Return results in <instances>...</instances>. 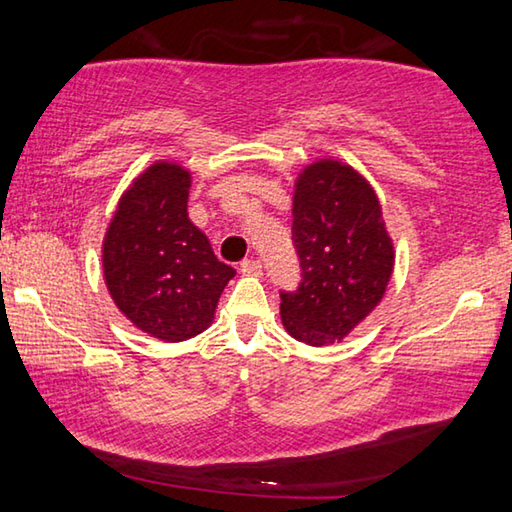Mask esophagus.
Masks as SVG:
<instances>
[{
  "label": "esophagus",
  "instance_id": "obj_1",
  "mask_svg": "<svg viewBox=\"0 0 512 512\" xmlns=\"http://www.w3.org/2000/svg\"><path fill=\"white\" fill-rule=\"evenodd\" d=\"M240 272L242 274H249V276H258V274L263 272V263L258 261V258H254V256L245 258V261L240 263Z\"/></svg>",
  "mask_w": 512,
  "mask_h": 512
}]
</instances>
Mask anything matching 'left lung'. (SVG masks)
I'll return each mask as SVG.
<instances>
[{"mask_svg":"<svg viewBox=\"0 0 512 512\" xmlns=\"http://www.w3.org/2000/svg\"><path fill=\"white\" fill-rule=\"evenodd\" d=\"M292 245L301 283L281 292L283 326L311 347L342 340L379 306L395 265L370 183L333 158L308 165L292 197Z\"/></svg>","mask_w":512,"mask_h":512,"instance_id":"obj_1","label":"left lung"}]
</instances>
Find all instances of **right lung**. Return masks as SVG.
<instances>
[{
  "instance_id": "right-lung-1",
  "label": "right lung",
  "mask_w": 512,
  "mask_h": 512,
  "mask_svg": "<svg viewBox=\"0 0 512 512\" xmlns=\"http://www.w3.org/2000/svg\"><path fill=\"white\" fill-rule=\"evenodd\" d=\"M190 172L149 165L124 192L102 247L106 288L124 317L163 342L208 329L236 270L188 217Z\"/></svg>"
}]
</instances>
